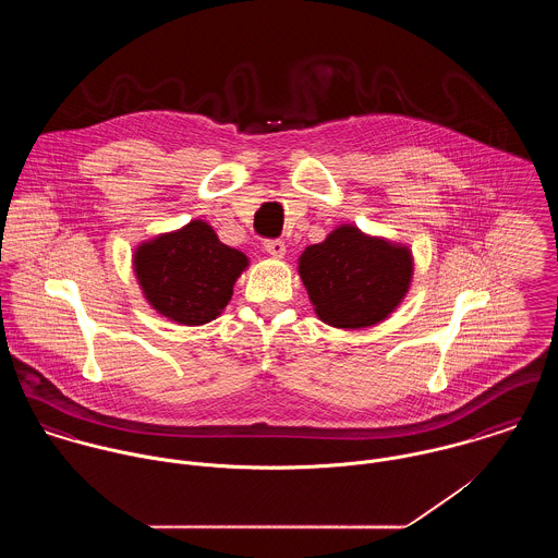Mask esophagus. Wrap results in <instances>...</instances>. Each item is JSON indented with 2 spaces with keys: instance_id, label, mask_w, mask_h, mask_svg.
Instances as JSON below:
<instances>
[{
  "instance_id": "obj_1",
  "label": "esophagus",
  "mask_w": 558,
  "mask_h": 558,
  "mask_svg": "<svg viewBox=\"0 0 558 558\" xmlns=\"http://www.w3.org/2000/svg\"><path fill=\"white\" fill-rule=\"evenodd\" d=\"M264 248L272 255V257H283L286 255V242L283 240H266Z\"/></svg>"
}]
</instances>
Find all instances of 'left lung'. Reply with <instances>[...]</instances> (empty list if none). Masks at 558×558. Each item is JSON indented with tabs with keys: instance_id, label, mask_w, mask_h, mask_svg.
I'll use <instances>...</instances> for the list:
<instances>
[{
	"instance_id": "left-lung-1",
	"label": "left lung",
	"mask_w": 558,
	"mask_h": 558,
	"mask_svg": "<svg viewBox=\"0 0 558 558\" xmlns=\"http://www.w3.org/2000/svg\"><path fill=\"white\" fill-rule=\"evenodd\" d=\"M314 312L335 328H367L389 318L414 275L412 251L354 226H339L299 257Z\"/></svg>"
}]
</instances>
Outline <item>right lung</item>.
<instances>
[{
	"label": "right lung",
	"instance_id": "add662e5",
	"mask_svg": "<svg viewBox=\"0 0 558 558\" xmlns=\"http://www.w3.org/2000/svg\"><path fill=\"white\" fill-rule=\"evenodd\" d=\"M246 266L248 257L223 244L202 219L146 240L133 253V270L148 305L184 326L221 316Z\"/></svg>",
	"mask_w": 558,
	"mask_h": 558
}]
</instances>
